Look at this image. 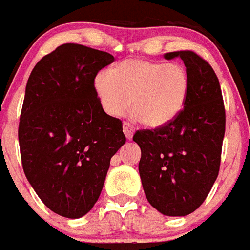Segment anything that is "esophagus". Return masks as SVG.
<instances>
[{"instance_id": "obj_1", "label": "esophagus", "mask_w": 250, "mask_h": 250, "mask_svg": "<svg viewBox=\"0 0 250 250\" xmlns=\"http://www.w3.org/2000/svg\"><path fill=\"white\" fill-rule=\"evenodd\" d=\"M123 132H125V137L128 138V140H131V138L133 137L135 127H133L131 123H128V122H125V123H123Z\"/></svg>"}]
</instances>
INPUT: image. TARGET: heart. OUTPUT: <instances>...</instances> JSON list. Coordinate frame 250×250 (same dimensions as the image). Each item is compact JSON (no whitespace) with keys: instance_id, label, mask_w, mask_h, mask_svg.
<instances>
[{"instance_id":"1","label":"heart","mask_w":250,"mask_h":250,"mask_svg":"<svg viewBox=\"0 0 250 250\" xmlns=\"http://www.w3.org/2000/svg\"><path fill=\"white\" fill-rule=\"evenodd\" d=\"M96 95L112 117H123L132 110L148 128L169 125L183 110L189 77L183 67L147 60H127L95 77Z\"/></svg>"}]
</instances>
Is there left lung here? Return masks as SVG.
I'll return each instance as SVG.
<instances>
[{
    "label": "left lung",
    "mask_w": 250,
    "mask_h": 250,
    "mask_svg": "<svg viewBox=\"0 0 250 250\" xmlns=\"http://www.w3.org/2000/svg\"><path fill=\"white\" fill-rule=\"evenodd\" d=\"M189 77L184 109L169 125L133 136L141 148L138 171L146 198L165 216H187L206 200L219 175L225 108L219 79L190 50L171 52Z\"/></svg>",
    "instance_id": "obj_1"
}]
</instances>
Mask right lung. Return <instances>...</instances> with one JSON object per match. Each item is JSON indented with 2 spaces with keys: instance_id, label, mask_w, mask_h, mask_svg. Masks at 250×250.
Here are the masks:
<instances>
[{
  "instance_id": "1",
  "label": "right lung",
  "mask_w": 250,
  "mask_h": 250,
  "mask_svg": "<svg viewBox=\"0 0 250 250\" xmlns=\"http://www.w3.org/2000/svg\"><path fill=\"white\" fill-rule=\"evenodd\" d=\"M112 54L62 44L31 71L19 123L22 169L50 211L80 219L93 208L110 159L125 145L122 122L104 112L94 79Z\"/></svg>"
}]
</instances>
